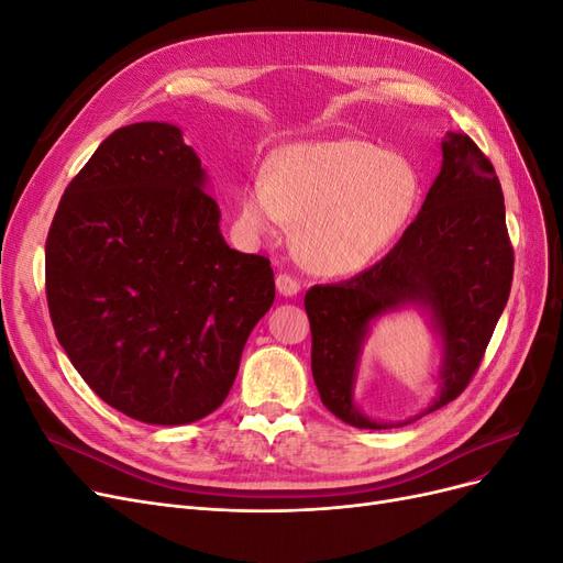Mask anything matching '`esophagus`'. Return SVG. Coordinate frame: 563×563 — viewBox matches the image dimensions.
Wrapping results in <instances>:
<instances>
[{
  "label": "esophagus",
  "instance_id": "esophagus-1",
  "mask_svg": "<svg viewBox=\"0 0 563 563\" xmlns=\"http://www.w3.org/2000/svg\"><path fill=\"white\" fill-rule=\"evenodd\" d=\"M275 284H277L279 296H284V298H294L300 291V284L294 277H288V275H277Z\"/></svg>",
  "mask_w": 563,
  "mask_h": 563
}]
</instances>
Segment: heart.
Instances as JSON below:
<instances>
[{
  "label": "heart",
  "mask_w": 563,
  "mask_h": 563,
  "mask_svg": "<svg viewBox=\"0 0 563 563\" xmlns=\"http://www.w3.org/2000/svg\"><path fill=\"white\" fill-rule=\"evenodd\" d=\"M420 192L413 164L366 141L291 143L269 159L267 178L242 187L240 216L253 236L296 223V249L319 275H352L380 258L411 218Z\"/></svg>",
  "instance_id": "obj_1"
}]
</instances>
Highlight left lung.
<instances>
[{"mask_svg": "<svg viewBox=\"0 0 563 563\" xmlns=\"http://www.w3.org/2000/svg\"><path fill=\"white\" fill-rule=\"evenodd\" d=\"M512 272L500 180L465 133L449 131L439 174L397 246L350 282L305 294L312 376L323 406L352 428L387 430L453 401L482 364ZM401 309H418L429 321L438 347V397L413 419L383 423L361 411L353 387L372 323Z\"/></svg>", "mask_w": 563, "mask_h": 563, "instance_id": "obj_1", "label": "left lung"}]
</instances>
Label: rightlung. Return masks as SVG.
Returning <instances> with one entry per match:
<instances>
[{"instance_id": "right-lung-1", "label": "right lung", "mask_w": 563, "mask_h": 563, "mask_svg": "<svg viewBox=\"0 0 563 563\" xmlns=\"http://www.w3.org/2000/svg\"><path fill=\"white\" fill-rule=\"evenodd\" d=\"M207 187L176 124H129L67 185L48 230L60 347L100 399L147 424L213 413L275 302L269 261L228 246Z\"/></svg>"}]
</instances>
